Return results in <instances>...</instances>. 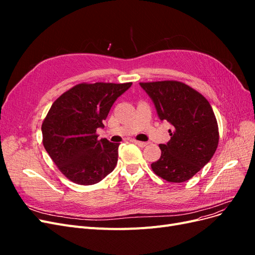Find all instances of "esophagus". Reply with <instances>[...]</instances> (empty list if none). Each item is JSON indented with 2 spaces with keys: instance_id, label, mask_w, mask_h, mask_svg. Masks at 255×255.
<instances>
[{
  "instance_id": "1",
  "label": "esophagus",
  "mask_w": 255,
  "mask_h": 255,
  "mask_svg": "<svg viewBox=\"0 0 255 255\" xmlns=\"http://www.w3.org/2000/svg\"><path fill=\"white\" fill-rule=\"evenodd\" d=\"M134 143H136L137 145L141 146V148H143V146H145L146 144H148V142H144V141H138V140H133Z\"/></svg>"
}]
</instances>
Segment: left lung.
<instances>
[{
	"instance_id": "8db88e82",
	"label": "left lung",
	"mask_w": 255,
	"mask_h": 255,
	"mask_svg": "<svg viewBox=\"0 0 255 255\" xmlns=\"http://www.w3.org/2000/svg\"><path fill=\"white\" fill-rule=\"evenodd\" d=\"M150 97L160 121L172 126L170 140L159 144L160 158L152 170L164 180L182 183L211 160L219 141L212 106L198 91L176 81L139 83Z\"/></svg>"
}]
</instances>
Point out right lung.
I'll list each match as a JSON object with an SVG mask.
<instances>
[{
	"instance_id": "1",
	"label": "right lung",
	"mask_w": 255,
	"mask_h": 255,
	"mask_svg": "<svg viewBox=\"0 0 255 255\" xmlns=\"http://www.w3.org/2000/svg\"><path fill=\"white\" fill-rule=\"evenodd\" d=\"M132 83L79 84L51 106L41 130L44 149L66 177L80 185L103 180L117 165L119 143L98 139L97 128Z\"/></svg>"
}]
</instances>
